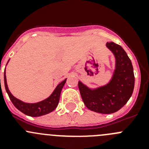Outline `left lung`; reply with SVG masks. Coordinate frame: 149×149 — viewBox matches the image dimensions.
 Segmentation results:
<instances>
[{
  "mask_svg": "<svg viewBox=\"0 0 149 149\" xmlns=\"http://www.w3.org/2000/svg\"><path fill=\"white\" fill-rule=\"evenodd\" d=\"M115 57V69L110 81L103 86L91 88L78 82L84 104L92 111L110 114L120 110L132 95L134 74L132 63L125 50L114 42H107Z\"/></svg>",
  "mask_w": 149,
  "mask_h": 149,
  "instance_id": "left-lung-1",
  "label": "left lung"
}]
</instances>
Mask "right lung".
I'll use <instances>...</instances> for the list:
<instances>
[{"label": "right lung", "mask_w": 149, "mask_h": 149, "mask_svg": "<svg viewBox=\"0 0 149 149\" xmlns=\"http://www.w3.org/2000/svg\"><path fill=\"white\" fill-rule=\"evenodd\" d=\"M9 61L10 60H8L7 63H9ZM7 63H6V65H7ZM65 81H66V78L61 83H60L53 91V93H51V95L45 99L39 101V102H36V103H27V102L21 101L15 98V96H13V94L10 93V89L8 88L7 82H6V71H4L5 89H6V93L13 102V105L23 113L32 117H38L46 115V114L54 111L56 108V107L59 104V101H60V93H61L63 86L65 85Z\"/></svg>", "instance_id": "right-lung-1"}]
</instances>
